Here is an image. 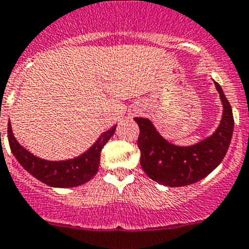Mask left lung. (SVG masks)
Returning a JSON list of instances; mask_svg holds the SVG:
<instances>
[{
  "label": "left lung",
  "instance_id": "left-lung-1",
  "mask_svg": "<svg viewBox=\"0 0 249 249\" xmlns=\"http://www.w3.org/2000/svg\"><path fill=\"white\" fill-rule=\"evenodd\" d=\"M223 105V115L215 133L197 144L178 147L166 142L147 118L136 117L140 126L141 165L154 181L166 186H185L204 179L222 161L233 133V115L222 89L215 83Z\"/></svg>",
  "mask_w": 249,
  "mask_h": 249
}]
</instances>
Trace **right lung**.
<instances>
[{
	"label": "right lung",
	"mask_w": 249,
	"mask_h": 249,
	"mask_svg": "<svg viewBox=\"0 0 249 249\" xmlns=\"http://www.w3.org/2000/svg\"><path fill=\"white\" fill-rule=\"evenodd\" d=\"M115 129L116 126H113L111 129L104 132L99 140L93 143L92 147L89 148L81 156L63 161L44 160L33 156L16 141L10 123L7 136L13 156L34 178L53 188H74L85 184L92 179L93 175H96L102 148L113 136Z\"/></svg>",
	"instance_id": "1"
}]
</instances>
